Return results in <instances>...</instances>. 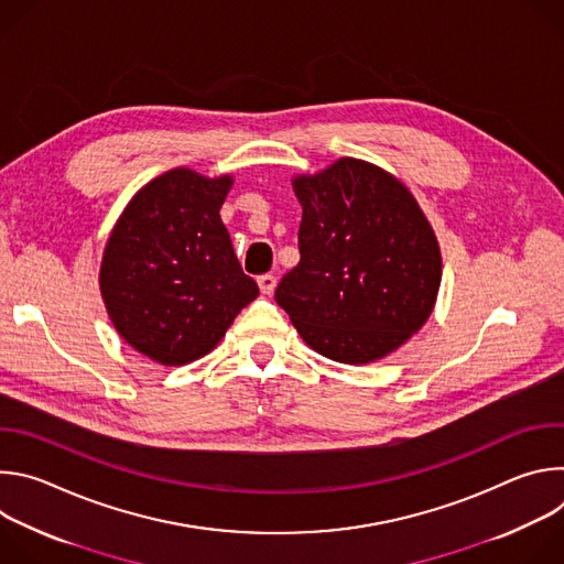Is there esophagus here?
<instances>
[{"instance_id":"34e87169","label":"esophagus","mask_w":564,"mask_h":564,"mask_svg":"<svg viewBox=\"0 0 564 564\" xmlns=\"http://www.w3.org/2000/svg\"><path fill=\"white\" fill-rule=\"evenodd\" d=\"M259 288L263 294H272L276 288V276L274 274H261L259 276Z\"/></svg>"}]
</instances>
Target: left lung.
<instances>
[{
  "label": "left lung",
  "instance_id": "1",
  "mask_svg": "<svg viewBox=\"0 0 564 564\" xmlns=\"http://www.w3.org/2000/svg\"><path fill=\"white\" fill-rule=\"evenodd\" d=\"M292 187L303 207L301 261L276 303L318 355L350 366L383 359L437 301L442 252L426 214L390 172L348 155Z\"/></svg>",
  "mask_w": 564,
  "mask_h": 564
}]
</instances>
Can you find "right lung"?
Segmentation results:
<instances>
[{"label":"right lung","mask_w":564,"mask_h":564,"mask_svg":"<svg viewBox=\"0 0 564 564\" xmlns=\"http://www.w3.org/2000/svg\"><path fill=\"white\" fill-rule=\"evenodd\" d=\"M231 185L227 174L170 170L135 192L109 234L102 301L116 333L151 361L205 357L259 296L218 214Z\"/></svg>","instance_id":"1"}]
</instances>
